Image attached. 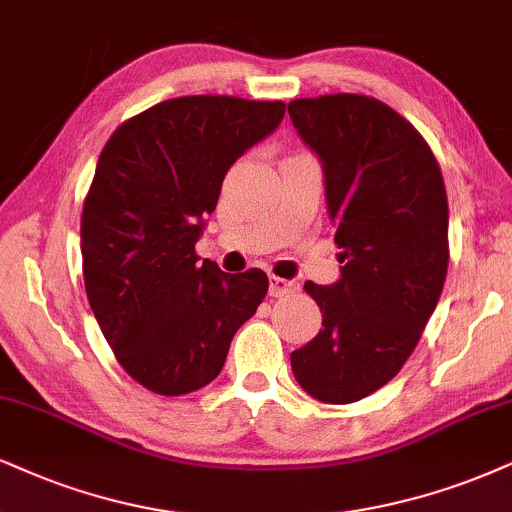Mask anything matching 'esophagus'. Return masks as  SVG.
I'll use <instances>...</instances> for the list:
<instances>
[{
    "instance_id": "34e87169",
    "label": "esophagus",
    "mask_w": 512,
    "mask_h": 512,
    "mask_svg": "<svg viewBox=\"0 0 512 512\" xmlns=\"http://www.w3.org/2000/svg\"><path fill=\"white\" fill-rule=\"evenodd\" d=\"M299 292V285L292 280H285V277L270 275V296H287Z\"/></svg>"
}]
</instances>
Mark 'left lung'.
Instances as JSON below:
<instances>
[{
	"label": "left lung",
	"mask_w": 512,
	"mask_h": 512,
	"mask_svg": "<svg viewBox=\"0 0 512 512\" xmlns=\"http://www.w3.org/2000/svg\"><path fill=\"white\" fill-rule=\"evenodd\" d=\"M289 118L323 161L334 244L344 249L339 282L304 285L323 330L292 353V370L313 399L353 403L396 377L437 308L449 199L430 144L380 99H294Z\"/></svg>",
	"instance_id": "obj_1"
}]
</instances>
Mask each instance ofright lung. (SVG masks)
<instances>
[{
  "label": "right lung",
  "mask_w": 512,
  "mask_h": 512,
  "mask_svg": "<svg viewBox=\"0 0 512 512\" xmlns=\"http://www.w3.org/2000/svg\"><path fill=\"white\" fill-rule=\"evenodd\" d=\"M282 116V102L168 99L118 125L99 154L80 220L87 301L116 361L154 394L216 380L266 299L263 270L225 275L194 244L227 170Z\"/></svg>",
  "instance_id": "obj_1"
}]
</instances>
